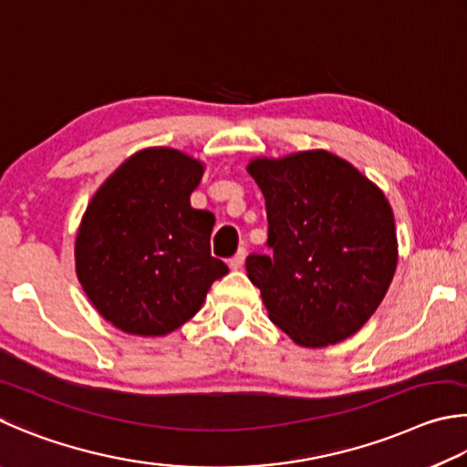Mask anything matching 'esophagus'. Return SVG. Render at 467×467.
Here are the masks:
<instances>
[{"label": "esophagus", "instance_id": "obj_1", "mask_svg": "<svg viewBox=\"0 0 467 467\" xmlns=\"http://www.w3.org/2000/svg\"><path fill=\"white\" fill-rule=\"evenodd\" d=\"M244 260H246V248H240L238 254L229 258V266H232L234 271H238V268L244 266Z\"/></svg>", "mask_w": 467, "mask_h": 467}]
</instances>
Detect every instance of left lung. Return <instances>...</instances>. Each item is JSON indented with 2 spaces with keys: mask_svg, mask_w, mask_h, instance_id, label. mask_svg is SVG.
<instances>
[{
  "mask_svg": "<svg viewBox=\"0 0 467 467\" xmlns=\"http://www.w3.org/2000/svg\"><path fill=\"white\" fill-rule=\"evenodd\" d=\"M266 201L268 252L246 258L271 322L301 347L355 334L396 271L394 213L378 186L328 151L248 166Z\"/></svg>",
  "mask_w": 467,
  "mask_h": 467,
  "instance_id": "1",
  "label": "left lung"
}]
</instances>
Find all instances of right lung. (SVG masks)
Listing matches in <instances>:
<instances>
[{
  "instance_id": "add662e5",
  "label": "right lung",
  "mask_w": 467,
  "mask_h": 467,
  "mask_svg": "<svg viewBox=\"0 0 467 467\" xmlns=\"http://www.w3.org/2000/svg\"><path fill=\"white\" fill-rule=\"evenodd\" d=\"M202 163L170 147L129 158L94 194L76 242L78 279L106 320L163 337L199 312L227 273L211 256L215 215L191 207Z\"/></svg>"
}]
</instances>
